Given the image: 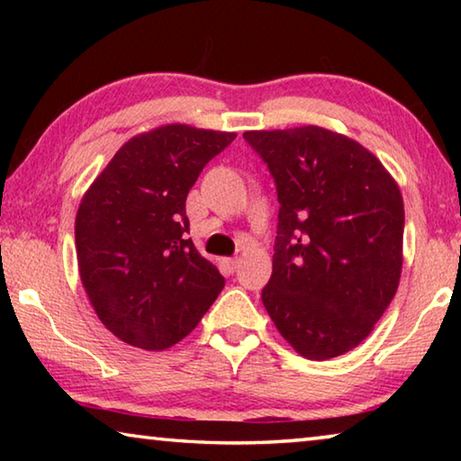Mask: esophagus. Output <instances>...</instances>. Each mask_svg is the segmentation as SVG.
<instances>
[{"mask_svg":"<svg viewBox=\"0 0 461 461\" xmlns=\"http://www.w3.org/2000/svg\"><path fill=\"white\" fill-rule=\"evenodd\" d=\"M221 264L225 267V270L233 272V270H236V267H238V258H223Z\"/></svg>","mask_w":461,"mask_h":461,"instance_id":"34e87169","label":"esophagus"}]
</instances>
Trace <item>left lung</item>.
I'll return each mask as SVG.
<instances>
[{"label": "left lung", "mask_w": 461, "mask_h": 461, "mask_svg": "<svg viewBox=\"0 0 461 461\" xmlns=\"http://www.w3.org/2000/svg\"><path fill=\"white\" fill-rule=\"evenodd\" d=\"M278 194L272 276L262 303L309 360L362 343L399 288V185L356 140L319 126L244 131Z\"/></svg>", "instance_id": "obj_1"}]
</instances>
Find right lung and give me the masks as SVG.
<instances>
[{
  "label": "right lung",
  "mask_w": 461,
  "mask_h": 461,
  "mask_svg": "<svg viewBox=\"0 0 461 461\" xmlns=\"http://www.w3.org/2000/svg\"><path fill=\"white\" fill-rule=\"evenodd\" d=\"M236 134L170 123L123 144L75 220L85 291L109 331L158 352L186 338L225 278L189 238L185 201Z\"/></svg>",
  "instance_id": "add662e5"
}]
</instances>
